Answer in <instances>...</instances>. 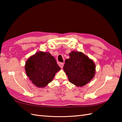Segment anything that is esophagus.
Instances as JSON below:
<instances>
[{
  "label": "esophagus",
  "mask_w": 122,
  "mask_h": 122,
  "mask_svg": "<svg viewBox=\"0 0 122 122\" xmlns=\"http://www.w3.org/2000/svg\"><path fill=\"white\" fill-rule=\"evenodd\" d=\"M59 66H60V67L61 69H62L63 67V66H64V63H60L59 64Z\"/></svg>",
  "instance_id": "obj_1"
}]
</instances>
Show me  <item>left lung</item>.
Masks as SVG:
<instances>
[{"label": "left lung", "mask_w": 122, "mask_h": 122, "mask_svg": "<svg viewBox=\"0 0 122 122\" xmlns=\"http://www.w3.org/2000/svg\"><path fill=\"white\" fill-rule=\"evenodd\" d=\"M66 59L63 70L70 82L82 87L89 83L95 74V64L92 59L81 52L72 51Z\"/></svg>", "instance_id": "1"}]
</instances>
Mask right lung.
Returning a JSON list of instances; mask_svg holds the SVG:
<instances>
[{
	"label": "right lung",
	"instance_id": "add662e5",
	"mask_svg": "<svg viewBox=\"0 0 122 122\" xmlns=\"http://www.w3.org/2000/svg\"><path fill=\"white\" fill-rule=\"evenodd\" d=\"M25 69L29 80L38 87H46L61 70L54 57L49 52L42 51L37 52L28 58Z\"/></svg>",
	"mask_w": 122,
	"mask_h": 122
}]
</instances>
